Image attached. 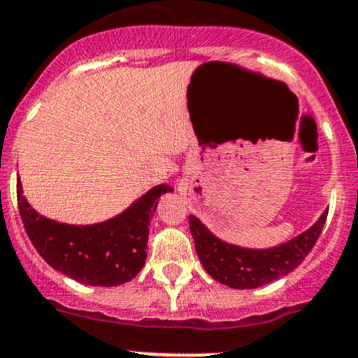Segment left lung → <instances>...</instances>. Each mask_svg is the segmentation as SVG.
I'll return each mask as SVG.
<instances>
[{
  "label": "left lung",
  "instance_id": "1",
  "mask_svg": "<svg viewBox=\"0 0 358 358\" xmlns=\"http://www.w3.org/2000/svg\"><path fill=\"white\" fill-rule=\"evenodd\" d=\"M327 213L329 210L307 231L268 249H247L224 242L194 215H189V224L196 252L206 272L229 288L252 289L288 275L306 259L322 233Z\"/></svg>",
  "mask_w": 358,
  "mask_h": 358
}]
</instances>
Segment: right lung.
Returning a JSON list of instances; mask_svg holds the SVG:
<instances>
[{
	"label": "right lung",
	"instance_id": "right-lung-1",
	"mask_svg": "<svg viewBox=\"0 0 358 358\" xmlns=\"http://www.w3.org/2000/svg\"><path fill=\"white\" fill-rule=\"evenodd\" d=\"M166 192H173V187L160 183L120 215L96 224L76 226L40 215L24 198L17 178L19 212L38 255L81 285L108 288L129 282L145 266L150 219Z\"/></svg>",
	"mask_w": 358,
	"mask_h": 358
}]
</instances>
